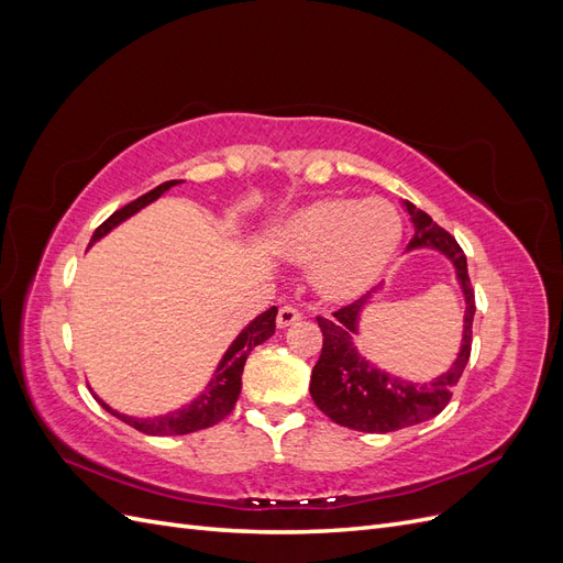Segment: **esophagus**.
Instances as JSON below:
<instances>
[{
  "mask_svg": "<svg viewBox=\"0 0 563 563\" xmlns=\"http://www.w3.org/2000/svg\"><path fill=\"white\" fill-rule=\"evenodd\" d=\"M298 319H300V312L294 308V305H284V308H279V312H277V327L286 329V327H291V323H296Z\"/></svg>",
  "mask_w": 563,
  "mask_h": 563,
  "instance_id": "1",
  "label": "esophagus"
}]
</instances>
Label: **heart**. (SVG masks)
<instances>
[{
    "label": "heart",
    "instance_id": "b5f03b06",
    "mask_svg": "<svg viewBox=\"0 0 563 563\" xmlns=\"http://www.w3.org/2000/svg\"><path fill=\"white\" fill-rule=\"evenodd\" d=\"M401 240V213L387 199L321 197L286 216L272 246L288 263L312 265L321 298L347 302L380 282Z\"/></svg>",
    "mask_w": 563,
    "mask_h": 563
}]
</instances>
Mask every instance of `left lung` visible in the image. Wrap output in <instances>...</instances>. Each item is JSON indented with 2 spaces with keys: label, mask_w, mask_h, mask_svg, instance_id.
Listing matches in <instances>:
<instances>
[{
  "label": "left lung",
  "mask_w": 563,
  "mask_h": 563,
  "mask_svg": "<svg viewBox=\"0 0 563 563\" xmlns=\"http://www.w3.org/2000/svg\"><path fill=\"white\" fill-rule=\"evenodd\" d=\"M401 207L411 216L416 234L408 242V249H437L455 265V275L465 294V331L463 347L449 373L439 376L430 385H413L389 373L373 368L366 360L356 354L352 335L356 333V319L366 305V296L354 300L345 308L333 312V317H317L323 335L319 362L312 368L310 395L321 413L333 422L360 432H395L411 428L422 420H430L441 413L451 401L453 387L470 362L472 352V321H474V288L467 275L465 253L455 242V236L439 228L434 220L416 209L411 201H401Z\"/></svg>",
  "instance_id": "left-lung-1"
}]
</instances>
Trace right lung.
<instances>
[{
	"label": "right lung",
	"mask_w": 563,
	"mask_h": 563,
	"mask_svg": "<svg viewBox=\"0 0 563 563\" xmlns=\"http://www.w3.org/2000/svg\"><path fill=\"white\" fill-rule=\"evenodd\" d=\"M174 185H178V180H166L162 185H157L155 190H150L147 195L139 197L135 201L126 203L119 211H114L103 225H98L93 236H91V244L98 242L100 236H106L112 228H117L122 220H126L129 216L139 213L143 207H147L150 201H155L157 197H162L166 190H172ZM89 244V246H91ZM275 319H277V308H269L267 312H263L261 317H255L249 327L236 335L234 343L230 345V350L225 352L223 362L216 368V376L209 383L207 391L199 399H195L192 404H187L180 411L174 413H166L159 418H131V416H122L112 411L108 404L100 401V406L110 411L112 416H117L119 420H124L126 424H131L133 430H139L143 434H152V437H172V434H190L197 430H207L213 428L216 422L223 420L225 416L232 413V408L236 404V397H240L242 391V373H244V364H246V356L251 354V350L255 345L265 343V340L275 333Z\"/></svg>",
	"instance_id": "obj_1"
}]
</instances>
